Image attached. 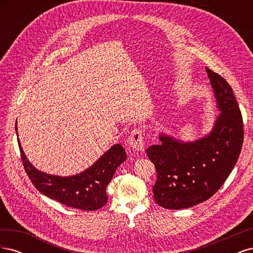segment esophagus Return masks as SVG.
<instances>
[{
    "mask_svg": "<svg viewBox=\"0 0 253 253\" xmlns=\"http://www.w3.org/2000/svg\"><path fill=\"white\" fill-rule=\"evenodd\" d=\"M128 144L133 150L143 152L144 150V141H143V134L139 128H134L131 135L128 137Z\"/></svg>",
    "mask_w": 253,
    "mask_h": 253,
    "instance_id": "34e87169",
    "label": "esophagus"
}]
</instances>
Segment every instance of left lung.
<instances>
[{
  "mask_svg": "<svg viewBox=\"0 0 253 253\" xmlns=\"http://www.w3.org/2000/svg\"><path fill=\"white\" fill-rule=\"evenodd\" d=\"M219 111L209 133L182 141L166 133L159 144L147 149L155 165V202L167 209H186L201 204L223 186L241 154L244 127L239 105L229 83L206 68Z\"/></svg>",
  "mask_w": 253,
  "mask_h": 253,
  "instance_id": "8db88e82",
  "label": "left lung"
}]
</instances>
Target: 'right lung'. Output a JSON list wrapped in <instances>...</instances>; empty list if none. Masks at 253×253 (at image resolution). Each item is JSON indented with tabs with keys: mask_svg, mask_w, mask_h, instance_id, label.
<instances>
[{
	"mask_svg": "<svg viewBox=\"0 0 253 253\" xmlns=\"http://www.w3.org/2000/svg\"><path fill=\"white\" fill-rule=\"evenodd\" d=\"M16 131L23 166L34 186L42 194L71 208L85 211L100 209L106 204V187L117 168L126 159V150L121 144H114L96 163L81 173L59 176L42 172L30 164L21 147L17 122Z\"/></svg>",
	"mask_w": 253,
	"mask_h": 253,
	"instance_id": "add662e5",
	"label": "right lung"
}]
</instances>
